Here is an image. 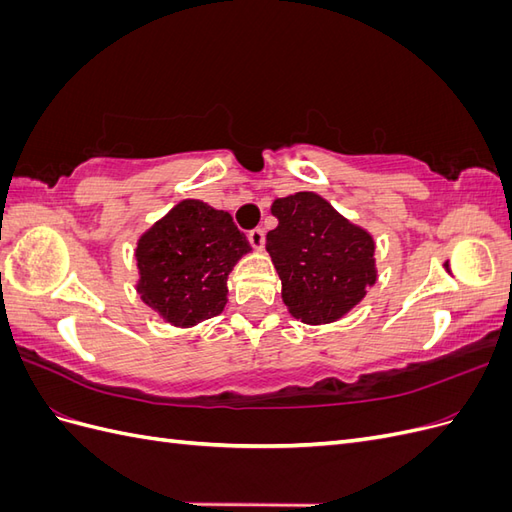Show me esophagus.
<instances>
[{"instance_id":"34e87169","label":"esophagus","mask_w":512,"mask_h":512,"mask_svg":"<svg viewBox=\"0 0 512 512\" xmlns=\"http://www.w3.org/2000/svg\"><path fill=\"white\" fill-rule=\"evenodd\" d=\"M247 239H250V245L256 247V250H262V247H265V230L254 228L247 232Z\"/></svg>"}]
</instances>
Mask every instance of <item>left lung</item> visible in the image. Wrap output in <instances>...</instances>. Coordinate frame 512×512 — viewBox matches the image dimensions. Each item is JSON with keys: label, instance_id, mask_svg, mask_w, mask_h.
<instances>
[{"label": "left lung", "instance_id": "8db88e82", "mask_svg": "<svg viewBox=\"0 0 512 512\" xmlns=\"http://www.w3.org/2000/svg\"><path fill=\"white\" fill-rule=\"evenodd\" d=\"M271 211L280 224L267 252L290 314L307 324L342 318L376 282L374 241L312 192L277 198Z\"/></svg>", "mask_w": 512, "mask_h": 512}]
</instances>
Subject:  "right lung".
Returning a JSON list of instances; mask_svg holds the SVG:
<instances>
[{"instance_id":"right-lung-1","label":"right lung","mask_w":512,"mask_h":512,"mask_svg":"<svg viewBox=\"0 0 512 512\" xmlns=\"http://www.w3.org/2000/svg\"><path fill=\"white\" fill-rule=\"evenodd\" d=\"M250 250L230 213L183 200L138 241V292L175 327H192L222 314L228 273Z\"/></svg>"}]
</instances>
